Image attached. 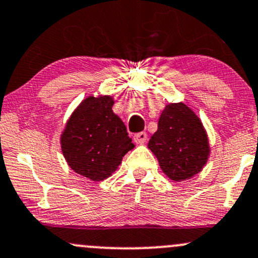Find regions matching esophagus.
<instances>
[{
    "label": "esophagus",
    "mask_w": 258,
    "mask_h": 258,
    "mask_svg": "<svg viewBox=\"0 0 258 258\" xmlns=\"http://www.w3.org/2000/svg\"><path fill=\"white\" fill-rule=\"evenodd\" d=\"M134 140L137 144H143L147 142V140H148V135H147L146 132H140V134H136L134 136Z\"/></svg>",
    "instance_id": "obj_1"
}]
</instances>
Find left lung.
Wrapping results in <instances>:
<instances>
[{
	"instance_id": "8db88e82",
	"label": "left lung",
	"mask_w": 258,
	"mask_h": 258,
	"mask_svg": "<svg viewBox=\"0 0 258 258\" xmlns=\"http://www.w3.org/2000/svg\"><path fill=\"white\" fill-rule=\"evenodd\" d=\"M148 148L157 157L164 174L174 181L191 179L198 174L211 152L202 122L183 103L165 106Z\"/></svg>"
}]
</instances>
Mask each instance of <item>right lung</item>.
Segmentation results:
<instances>
[{
  "label": "right lung",
  "instance_id": "add662e5",
  "mask_svg": "<svg viewBox=\"0 0 258 258\" xmlns=\"http://www.w3.org/2000/svg\"><path fill=\"white\" fill-rule=\"evenodd\" d=\"M112 105L114 99L109 95L86 98L61 135V149L70 168L92 181L111 176L135 147Z\"/></svg>",
  "mask_w": 258,
  "mask_h": 258
}]
</instances>
